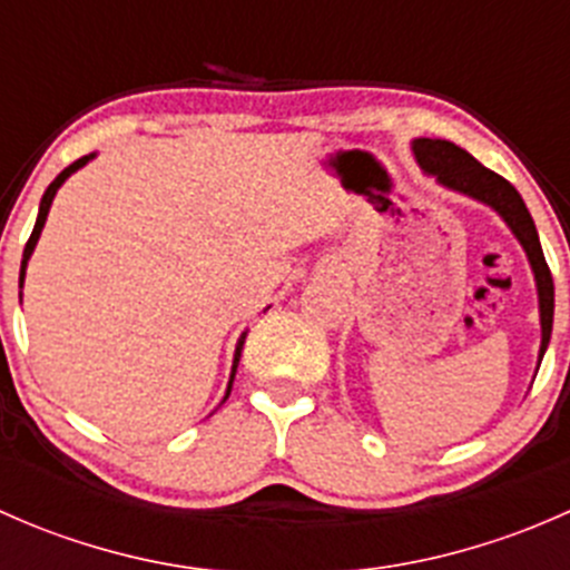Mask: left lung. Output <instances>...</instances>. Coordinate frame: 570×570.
Here are the masks:
<instances>
[{
	"mask_svg": "<svg viewBox=\"0 0 570 570\" xmlns=\"http://www.w3.org/2000/svg\"><path fill=\"white\" fill-rule=\"evenodd\" d=\"M413 157H416L419 168L424 174L439 178V184L455 189V193L469 195V198L480 200V204L491 206L515 239L521 248L527 250L530 267L534 273V286H538V306H540V353L538 366L543 361L546 347L551 338V322H554V281H551V269L543 258V248H540L538 228H534L530 209H527L524 198L519 189L485 165L476 163L469 151L450 140H433V137H419L413 140Z\"/></svg>",
	"mask_w": 570,
	"mask_h": 570,
	"instance_id": "obj_1",
	"label": "left lung"
}]
</instances>
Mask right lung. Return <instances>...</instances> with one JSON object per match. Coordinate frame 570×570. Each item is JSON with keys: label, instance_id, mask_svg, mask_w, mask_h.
<instances>
[{"label": "right lung", "instance_id": "right-lung-1", "mask_svg": "<svg viewBox=\"0 0 570 570\" xmlns=\"http://www.w3.org/2000/svg\"><path fill=\"white\" fill-rule=\"evenodd\" d=\"M94 157H96V154H88V157H82V159H77V163H73V165H68V168L62 170V174L57 176L55 181L49 184V187H46L43 198H40V209H38V220H36V228H32L30 239H27V245H24V258H21V275H19V284H21V286H24L27 262H30L32 250H36V245H38V237H40V232H43L46 215H49V206H51V200H55L57 189L62 187V181H66L68 176H71V174H77L79 168H85V165H88L90 159H94ZM245 336H248V333H243V336H239V342H237V350H234V366H232V377H228V389H226V396H223V402H226V400H228V394H232V383H234V375H237V364H239V355H243V344H245Z\"/></svg>", "mask_w": 570, "mask_h": 570}]
</instances>
